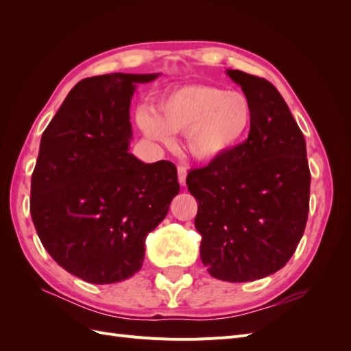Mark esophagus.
I'll list each match as a JSON object with an SVG mask.
<instances>
[{"label": "esophagus", "instance_id": "34e87169", "mask_svg": "<svg viewBox=\"0 0 351 351\" xmlns=\"http://www.w3.org/2000/svg\"><path fill=\"white\" fill-rule=\"evenodd\" d=\"M177 173H178V182L182 186H186V177H187V168L184 165H178L177 167Z\"/></svg>", "mask_w": 351, "mask_h": 351}]
</instances>
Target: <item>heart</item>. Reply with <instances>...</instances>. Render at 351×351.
I'll use <instances>...</instances> for the list:
<instances>
[{"mask_svg":"<svg viewBox=\"0 0 351 351\" xmlns=\"http://www.w3.org/2000/svg\"><path fill=\"white\" fill-rule=\"evenodd\" d=\"M136 121L145 136L164 145L174 142L173 133L186 132L187 154L197 161H214L246 139L253 107L241 92L187 84L167 93L156 112L137 111Z\"/></svg>","mask_w":351,"mask_h":351,"instance_id":"b5f03b06","label":"heart"}]
</instances>
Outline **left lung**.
Returning a JSON list of instances; mask_svg holds the SVG:
<instances>
[{"label": "left lung", "mask_w": 351, "mask_h": 351, "mask_svg": "<svg viewBox=\"0 0 351 351\" xmlns=\"http://www.w3.org/2000/svg\"><path fill=\"white\" fill-rule=\"evenodd\" d=\"M250 99L247 141L192 169L186 183L197 200L200 259L212 277L247 282L280 271L307 221L311 171L302 130L268 80L227 70Z\"/></svg>", "instance_id": "left-lung-1"}]
</instances>
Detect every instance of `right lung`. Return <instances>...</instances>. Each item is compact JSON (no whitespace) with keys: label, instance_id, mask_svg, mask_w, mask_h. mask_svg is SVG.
<instances>
[{"label":"right lung","instance_id":"obj_1","mask_svg":"<svg viewBox=\"0 0 351 351\" xmlns=\"http://www.w3.org/2000/svg\"><path fill=\"white\" fill-rule=\"evenodd\" d=\"M159 73H111L80 80L42 133L30 183V215L61 268L112 284L142 268L145 240L180 192L169 161L129 152L136 86Z\"/></svg>","mask_w":351,"mask_h":351}]
</instances>
